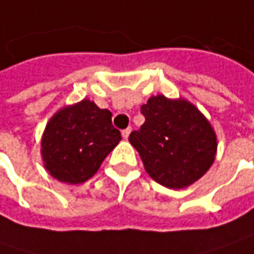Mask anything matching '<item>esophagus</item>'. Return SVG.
Returning a JSON list of instances; mask_svg holds the SVG:
<instances>
[{"label": "esophagus", "mask_w": 254, "mask_h": 254, "mask_svg": "<svg viewBox=\"0 0 254 254\" xmlns=\"http://www.w3.org/2000/svg\"><path fill=\"white\" fill-rule=\"evenodd\" d=\"M130 132H131V128L128 127V128H126V130H123L122 131V135L124 140H127L128 138V135H130Z\"/></svg>", "instance_id": "esophagus-1"}]
</instances>
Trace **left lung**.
<instances>
[{
    "label": "left lung",
    "instance_id": "8db88e82",
    "mask_svg": "<svg viewBox=\"0 0 254 254\" xmlns=\"http://www.w3.org/2000/svg\"><path fill=\"white\" fill-rule=\"evenodd\" d=\"M141 113L145 122L130 134L128 141L152 180L180 190L209 170L216 154V135L193 104L154 96L142 104Z\"/></svg>",
    "mask_w": 254,
    "mask_h": 254
}]
</instances>
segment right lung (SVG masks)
Returning <instances> with one entry per match:
<instances>
[{
  "mask_svg": "<svg viewBox=\"0 0 254 254\" xmlns=\"http://www.w3.org/2000/svg\"><path fill=\"white\" fill-rule=\"evenodd\" d=\"M120 140L112 113L82 100L62 109L48 123L42 138L45 168L61 182L82 184L97 172Z\"/></svg>",
  "mask_w": 254,
  "mask_h": 254,
  "instance_id": "obj_1",
  "label": "right lung"
}]
</instances>
